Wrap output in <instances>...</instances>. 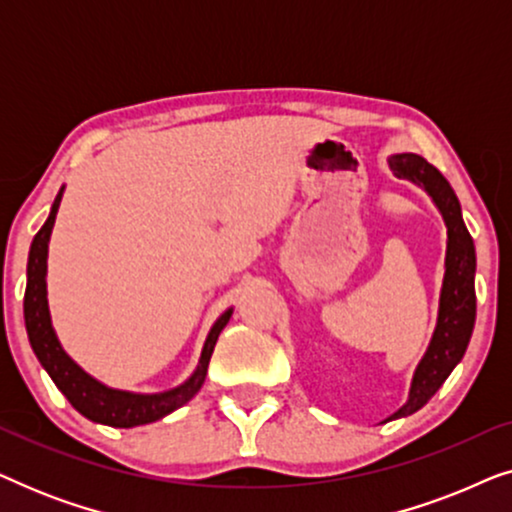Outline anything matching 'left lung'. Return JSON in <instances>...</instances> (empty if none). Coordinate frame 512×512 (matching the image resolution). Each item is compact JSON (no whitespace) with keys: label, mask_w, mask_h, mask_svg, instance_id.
<instances>
[{"label":"left lung","mask_w":512,"mask_h":512,"mask_svg":"<svg viewBox=\"0 0 512 512\" xmlns=\"http://www.w3.org/2000/svg\"><path fill=\"white\" fill-rule=\"evenodd\" d=\"M389 167L398 179H408L429 193L447 226V251L431 342L412 373L408 401L384 422L408 417L431 401L454 366L464 359L475 326V244L461 216L457 193L450 181L417 153H396L389 158Z\"/></svg>","instance_id":"8db88e82"}]
</instances>
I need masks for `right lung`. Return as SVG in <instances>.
<instances>
[{
    "instance_id": "1",
    "label": "right lung",
    "mask_w": 512,
    "mask_h": 512,
    "mask_svg": "<svg viewBox=\"0 0 512 512\" xmlns=\"http://www.w3.org/2000/svg\"><path fill=\"white\" fill-rule=\"evenodd\" d=\"M62 193L65 186L60 188V193L55 195L51 214L37 235H34L30 256H27V286H25V300H23V312H25V328L30 345L37 354V359L51 380L55 382L69 403L81 412L83 417H88L90 422L116 426V429H132L139 424H151L156 419H163L170 415L181 405L191 401L198 394L202 384H205L209 359H212L214 345L219 340V333L223 326L228 324L233 307H228L219 319L214 321V326L209 328L205 345H202L200 361L195 366L193 375L186 382H181L179 387L160 391V394H135V391H123L114 389L95 380L93 375H88L65 349H62L58 335H55L51 310H48V291H46V270H48V242H51V233L55 226V214H58Z\"/></svg>"
}]
</instances>
